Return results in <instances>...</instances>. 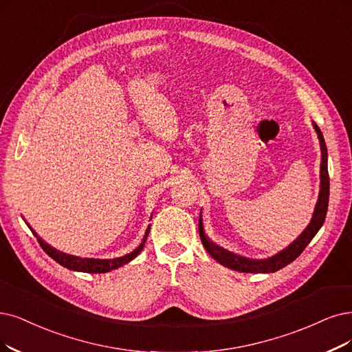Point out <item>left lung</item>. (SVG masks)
<instances>
[{
	"label": "left lung",
	"instance_id": "8db88e82",
	"mask_svg": "<svg viewBox=\"0 0 352 352\" xmlns=\"http://www.w3.org/2000/svg\"><path fill=\"white\" fill-rule=\"evenodd\" d=\"M314 127L318 133L319 142H320V151H322V162H320V191H319V199L315 207L314 217H311L309 226L302 232V235L298 236L293 243H290L287 248L280 251L278 254L272 255L267 259H250L246 256H241L233 252H229L223 248H220L216 243H213L209 238L206 236L204 229H203V220L201 214L199 219V233L203 242V246L206 251L209 252L219 264H222L230 270L241 271V272H276L285 265L293 263L294 259L300 255L309 242L315 238L319 229L322 228L324 217H327L328 212V203H329V174H328V151H327V143H324L323 135L318 124L314 123Z\"/></svg>",
	"mask_w": 352,
	"mask_h": 352
}]
</instances>
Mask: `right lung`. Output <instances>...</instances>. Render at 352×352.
Segmentation results:
<instances>
[{"mask_svg":"<svg viewBox=\"0 0 352 352\" xmlns=\"http://www.w3.org/2000/svg\"><path fill=\"white\" fill-rule=\"evenodd\" d=\"M29 226V225H28ZM30 228V226H29ZM30 230L33 232V235L36 236L37 242L41 243L42 250L52 258L55 259L58 264H60L62 267L72 270V271H81V272H89V274H101V272H109L111 270L119 268L127 263L132 261L133 258H136L139 255V252L143 250V246H145L146 238L149 235V230L151 226H148L146 232H145V236H143V241L140 242V245L135 251H132L130 254L120 256V258H114V259H94V258H80V256H74V255H68V254H63L56 251L55 248H52L50 245H47L42 238L37 236V233L30 228Z\"/></svg>","mask_w":352,"mask_h":352,"instance_id":"right-lung-1","label":"right lung"}]
</instances>
